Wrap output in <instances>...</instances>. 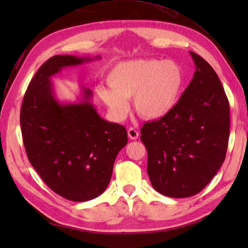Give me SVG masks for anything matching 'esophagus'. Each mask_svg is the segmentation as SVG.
I'll return each instance as SVG.
<instances>
[{"mask_svg": "<svg viewBox=\"0 0 248 248\" xmlns=\"http://www.w3.org/2000/svg\"><path fill=\"white\" fill-rule=\"evenodd\" d=\"M128 135L131 140H136L139 138V131L135 130L134 128H130L128 130Z\"/></svg>", "mask_w": 248, "mask_h": 248, "instance_id": "obj_1", "label": "esophagus"}]
</instances>
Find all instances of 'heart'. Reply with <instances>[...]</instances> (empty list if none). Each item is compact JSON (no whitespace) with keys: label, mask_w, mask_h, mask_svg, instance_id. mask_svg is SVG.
Masks as SVG:
<instances>
[{"label":"heart","mask_w":248,"mask_h":248,"mask_svg":"<svg viewBox=\"0 0 248 248\" xmlns=\"http://www.w3.org/2000/svg\"><path fill=\"white\" fill-rule=\"evenodd\" d=\"M181 68L171 61L134 60L116 65L108 76L110 88L97 93L115 119L129 112L127 100L134 98L138 113L148 119L164 117L176 107L183 88Z\"/></svg>","instance_id":"1"}]
</instances>
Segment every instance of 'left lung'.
I'll return each mask as SVG.
<instances>
[{
	"mask_svg": "<svg viewBox=\"0 0 248 248\" xmlns=\"http://www.w3.org/2000/svg\"><path fill=\"white\" fill-rule=\"evenodd\" d=\"M189 54L196 70L176 107L140 130L152 186L173 198L196 195L212 180L229 140V102L219 78L202 56Z\"/></svg>",
	"mask_w": 248,
	"mask_h": 248,
	"instance_id": "obj_1",
	"label": "left lung"
}]
</instances>
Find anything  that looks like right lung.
Returning a JSON list of instances; mask_svg holds the SVG:
<instances>
[{
    "label": "right lung",
    "mask_w": 248,
    "mask_h": 248,
    "mask_svg": "<svg viewBox=\"0 0 248 248\" xmlns=\"http://www.w3.org/2000/svg\"><path fill=\"white\" fill-rule=\"evenodd\" d=\"M96 59L51 57L31 78L21 107V132L31 166L52 191L72 202H87L105 191L116 156L128 143L124 125L100 117L89 88H82L78 103H61L55 97L52 77Z\"/></svg>",
    "instance_id": "right-lung-1"
}]
</instances>
